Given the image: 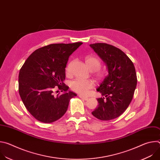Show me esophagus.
I'll use <instances>...</instances> for the list:
<instances>
[{"mask_svg": "<svg viewBox=\"0 0 160 160\" xmlns=\"http://www.w3.org/2000/svg\"><path fill=\"white\" fill-rule=\"evenodd\" d=\"M78 96H79V98H81V99H83V100H85V101H87V100L88 99V98L87 97L83 96H82V95H81V94H80Z\"/></svg>", "mask_w": 160, "mask_h": 160, "instance_id": "1", "label": "esophagus"}]
</instances>
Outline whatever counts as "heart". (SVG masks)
<instances>
[{
  "instance_id": "heart-1",
  "label": "heart",
  "mask_w": 160,
  "mask_h": 160,
  "mask_svg": "<svg viewBox=\"0 0 160 160\" xmlns=\"http://www.w3.org/2000/svg\"><path fill=\"white\" fill-rule=\"evenodd\" d=\"M85 64L88 69L94 72L96 77L100 80L105 78L106 73L104 70L100 68L101 65V61L97 56L89 55L85 59ZM66 71H69V65L66 68ZM94 86V83L92 80H83L80 78H77L73 80L70 83L71 88L76 92L80 93L82 95L88 94L89 90L92 88Z\"/></svg>"
}]
</instances>
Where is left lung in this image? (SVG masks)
<instances>
[{"label": "left lung", "mask_w": 160, "mask_h": 160, "mask_svg": "<svg viewBox=\"0 0 160 160\" xmlns=\"http://www.w3.org/2000/svg\"><path fill=\"white\" fill-rule=\"evenodd\" d=\"M90 46L105 62L108 75L97 91L102 98H98V106L92 112L101 120H111L120 117L131 102L136 88L137 75L133 63L120 49L105 43Z\"/></svg>", "instance_id": "obj_1"}]
</instances>
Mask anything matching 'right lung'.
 I'll use <instances>...</instances> for the list:
<instances>
[{
	"label": "right lung",
	"mask_w": 160,
	"mask_h": 160,
	"mask_svg": "<svg viewBox=\"0 0 160 160\" xmlns=\"http://www.w3.org/2000/svg\"><path fill=\"white\" fill-rule=\"evenodd\" d=\"M83 43H53L35 51L20 69L19 93L27 110L38 121L49 123L61 118L70 99L77 94L68 91L65 68L70 56ZM58 87L64 93L57 97Z\"/></svg>",
	"instance_id": "add662e5"
}]
</instances>
